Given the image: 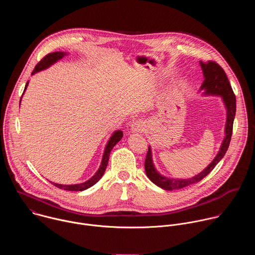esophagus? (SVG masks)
Segmentation results:
<instances>
[{
    "instance_id": "1",
    "label": "esophagus",
    "mask_w": 255,
    "mask_h": 255,
    "mask_svg": "<svg viewBox=\"0 0 255 255\" xmlns=\"http://www.w3.org/2000/svg\"><path fill=\"white\" fill-rule=\"evenodd\" d=\"M145 128H146V125H145V122L142 120H136L131 124V132L133 133H142Z\"/></svg>"
}]
</instances>
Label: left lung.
<instances>
[{
    "mask_svg": "<svg viewBox=\"0 0 255 255\" xmlns=\"http://www.w3.org/2000/svg\"><path fill=\"white\" fill-rule=\"evenodd\" d=\"M201 68L203 70L204 82L200 88L199 92H203V96H216L221 97L223 105L226 109V124H225V136L221 143V146L218 151L215 158L212 162L203 169L200 173L189 177V178H171L166 177L165 175L159 173L153 163L152 159V150L151 146H148V151L145 159V172L147 177L152 181L154 185L161 188L165 191H172L177 189H183L190 185H194L198 181L202 180L206 175H208L213 168L219 163V161L224 157L230 144L233 122L236 114V98L228 81V78L225 74L223 68L214 61H209L204 63L200 61Z\"/></svg>",
    "mask_w": 255,
    "mask_h": 255,
    "instance_id": "8db88e82",
    "label": "left lung"
}]
</instances>
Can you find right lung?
I'll return each instance as SVG.
<instances>
[{"mask_svg":"<svg viewBox=\"0 0 255 255\" xmlns=\"http://www.w3.org/2000/svg\"><path fill=\"white\" fill-rule=\"evenodd\" d=\"M68 55L67 52H63V51H56V52H52V53H49L47 54L42 60H40V62L35 66L34 70L32 71V75H35L37 74V72L39 71H42V70H45L47 69L48 67H50L52 64L56 63L58 60L62 59L64 56ZM28 84L29 82L26 83V86H25V89H24V92H23V95L25 93V91L27 90V87H28ZM22 95V97H23ZM22 97H21V100H22ZM21 100H20V104H21ZM123 137V131L121 130H116L112 133L111 137L109 138L106 146H105V149H104V153H103V156H102V161H101V165L99 167V169L96 171V173L90 177L88 180L84 181V183H81V184H76V185H61V184H56V183H50L61 189V190H65V191H74V192H82V191H85L91 187H93L95 184H97L98 181L102 178V176L104 175L105 173V170H106V167L108 165V162H109V157H110V153L112 151V149L114 148L115 145L122 139Z\"/></svg>","mask_w":255,"mask_h":255,"instance_id":"1","label":"right lung"}]
</instances>
